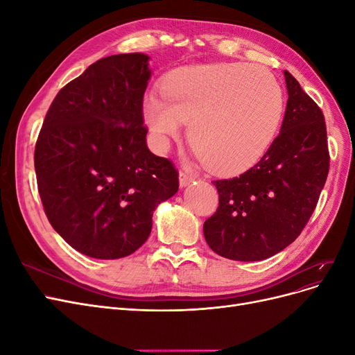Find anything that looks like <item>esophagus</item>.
Listing matches in <instances>:
<instances>
[{
    "instance_id": "esophagus-1",
    "label": "esophagus",
    "mask_w": 355,
    "mask_h": 355,
    "mask_svg": "<svg viewBox=\"0 0 355 355\" xmlns=\"http://www.w3.org/2000/svg\"><path fill=\"white\" fill-rule=\"evenodd\" d=\"M194 179H196V176H192L191 173H188L187 170H180V173H179V185L180 187H187Z\"/></svg>"
}]
</instances>
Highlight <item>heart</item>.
I'll list each match as a JSON object with an SVG mask.
<instances>
[{
	"label": "heart",
	"mask_w": 355,
	"mask_h": 355,
	"mask_svg": "<svg viewBox=\"0 0 355 355\" xmlns=\"http://www.w3.org/2000/svg\"><path fill=\"white\" fill-rule=\"evenodd\" d=\"M166 96L149 94L145 121L158 151L189 123V142L202 166L237 175L259 161L280 128L284 92L275 75L250 63L189 67L171 75Z\"/></svg>",
	"instance_id": "obj_1"
}]
</instances>
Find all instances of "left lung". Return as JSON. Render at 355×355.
I'll list each match as a JSON object with an SVG mask.
<instances>
[{"label": "left lung", "mask_w": 355, "mask_h": 355, "mask_svg": "<svg viewBox=\"0 0 355 355\" xmlns=\"http://www.w3.org/2000/svg\"><path fill=\"white\" fill-rule=\"evenodd\" d=\"M287 106L282 130L239 178L213 180L216 213L204 222L210 249L232 261H262L292 244L315 210L330 155L323 111L284 71Z\"/></svg>", "instance_id": "1"}]
</instances>
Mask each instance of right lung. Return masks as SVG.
Segmentation results:
<instances>
[{
    "instance_id": "add662e5",
    "label": "right lung",
    "mask_w": 355,
    "mask_h": 355,
    "mask_svg": "<svg viewBox=\"0 0 355 355\" xmlns=\"http://www.w3.org/2000/svg\"><path fill=\"white\" fill-rule=\"evenodd\" d=\"M142 53L94 62L60 89L35 144V173L51 227L96 259L132 254L149 237L153 213L179 189L168 158L146 146Z\"/></svg>"
}]
</instances>
